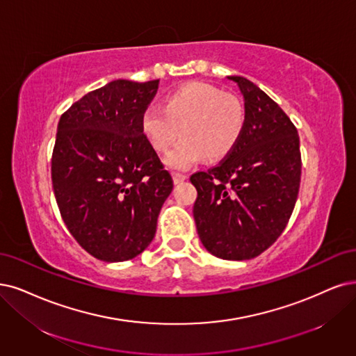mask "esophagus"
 <instances>
[{"mask_svg":"<svg viewBox=\"0 0 356 356\" xmlns=\"http://www.w3.org/2000/svg\"><path fill=\"white\" fill-rule=\"evenodd\" d=\"M186 179H188V176H186V175H181V173H173V181H175V185H179V183L185 181Z\"/></svg>","mask_w":356,"mask_h":356,"instance_id":"esophagus-1","label":"esophagus"}]
</instances>
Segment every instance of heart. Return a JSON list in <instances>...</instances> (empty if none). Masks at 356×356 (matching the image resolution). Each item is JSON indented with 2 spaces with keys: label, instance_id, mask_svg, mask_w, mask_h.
<instances>
[{
  "label": "heart",
  "instance_id": "b5f03b06",
  "mask_svg": "<svg viewBox=\"0 0 356 356\" xmlns=\"http://www.w3.org/2000/svg\"><path fill=\"white\" fill-rule=\"evenodd\" d=\"M140 127L156 152L168 149L181 135V140L165 154L164 164L183 171L205 156L218 161L229 155L243 134L245 110L238 99L216 86L192 82L170 92L164 107L148 105Z\"/></svg>",
  "mask_w": 356,
  "mask_h": 356
}]
</instances>
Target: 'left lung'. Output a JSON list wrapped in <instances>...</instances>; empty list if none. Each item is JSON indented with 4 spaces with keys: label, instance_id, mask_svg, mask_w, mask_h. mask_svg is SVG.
<instances>
[{
    "label": "left lung",
    "instance_id": "1",
    "mask_svg": "<svg viewBox=\"0 0 356 356\" xmlns=\"http://www.w3.org/2000/svg\"><path fill=\"white\" fill-rule=\"evenodd\" d=\"M245 102V127L217 167L191 176L198 191L193 218L214 257L252 259L284 230L300 183L298 130L264 90L242 76H227Z\"/></svg>",
    "mask_w": 356,
    "mask_h": 356
}]
</instances>
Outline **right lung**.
Returning <instances> with one entry per match:
<instances>
[{
    "label": "right lung",
    "mask_w": 356,
    "mask_h": 356,
    "mask_svg": "<svg viewBox=\"0 0 356 356\" xmlns=\"http://www.w3.org/2000/svg\"><path fill=\"white\" fill-rule=\"evenodd\" d=\"M158 82L117 79L74 102L57 126L51 179L60 214L77 243L105 262L149 246L173 191L140 127Z\"/></svg>",
    "instance_id": "right-lung-1"
}]
</instances>
